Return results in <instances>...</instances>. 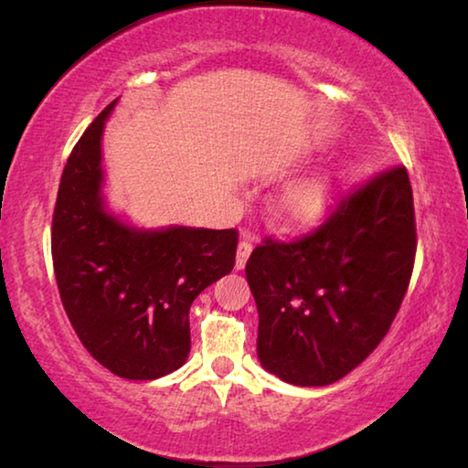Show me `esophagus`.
<instances>
[{"instance_id":"esophagus-1","label":"esophagus","mask_w":468,"mask_h":468,"mask_svg":"<svg viewBox=\"0 0 468 468\" xmlns=\"http://www.w3.org/2000/svg\"><path fill=\"white\" fill-rule=\"evenodd\" d=\"M251 250H253V245H251L250 239H241L239 245H237V260H235L237 271H241V268H245V262H248Z\"/></svg>"}]
</instances>
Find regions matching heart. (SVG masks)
I'll return each mask as SVG.
<instances>
[{"instance_id":"1","label":"heart","mask_w":468,"mask_h":468,"mask_svg":"<svg viewBox=\"0 0 468 468\" xmlns=\"http://www.w3.org/2000/svg\"><path fill=\"white\" fill-rule=\"evenodd\" d=\"M345 181L346 171H330L291 181L276 196V215L292 227L315 225L326 217L332 200Z\"/></svg>"}]
</instances>
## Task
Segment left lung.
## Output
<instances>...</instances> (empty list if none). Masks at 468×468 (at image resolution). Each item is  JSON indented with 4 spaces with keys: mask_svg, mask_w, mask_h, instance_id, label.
Instances as JSON below:
<instances>
[{
    "mask_svg": "<svg viewBox=\"0 0 468 468\" xmlns=\"http://www.w3.org/2000/svg\"><path fill=\"white\" fill-rule=\"evenodd\" d=\"M417 225L402 165L351 187L303 237L258 245L245 264L260 363L295 386H328L382 343L413 274Z\"/></svg>",
    "mask_w": 468,
    "mask_h": 468,
    "instance_id": "left-lung-1",
    "label": "left lung"
}]
</instances>
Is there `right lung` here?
<instances>
[{
  "label": "right lung",
  "mask_w": 468,
  "mask_h": 468,
  "mask_svg": "<svg viewBox=\"0 0 468 468\" xmlns=\"http://www.w3.org/2000/svg\"><path fill=\"white\" fill-rule=\"evenodd\" d=\"M101 111L69 154L51 225L55 281L69 324L94 359L125 379H154L186 363L189 305L233 271L237 229L136 231L105 212Z\"/></svg>",
  "instance_id": "right-lung-1"
}]
</instances>
